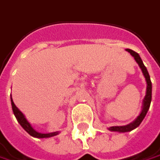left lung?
Segmentation results:
<instances>
[{
  "instance_id": "8db88e82",
  "label": "left lung",
  "mask_w": 160,
  "mask_h": 160,
  "mask_svg": "<svg viewBox=\"0 0 160 160\" xmlns=\"http://www.w3.org/2000/svg\"><path fill=\"white\" fill-rule=\"evenodd\" d=\"M126 51L131 53V55L134 58L136 62L138 63V65L140 66L142 72L143 73V76L145 77V80L147 82V88H146V95L144 97L142 100V111L140 113V115L137 116L135 120L132 122L131 123H129L127 125H122V126H112L109 127L108 130L111 132H131L133 129L137 128L141 122H142L144 117L146 116L148 110H149L150 103H151V95H152V84H151V80H150V77H149V72L147 71V68L143 64V62L142 58L140 57L139 53H137L134 51L131 50V49H126Z\"/></svg>"
}]
</instances>
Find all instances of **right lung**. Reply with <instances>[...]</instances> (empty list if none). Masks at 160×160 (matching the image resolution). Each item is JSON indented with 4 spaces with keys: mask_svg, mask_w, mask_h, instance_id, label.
Segmentation results:
<instances>
[{
    "mask_svg": "<svg viewBox=\"0 0 160 160\" xmlns=\"http://www.w3.org/2000/svg\"><path fill=\"white\" fill-rule=\"evenodd\" d=\"M11 107H12V111H13V114L15 115V117L17 118L18 122H19V124L22 126V128L24 129L25 131L30 134L32 137H35V138H40V139H43V138H50L52 136L57 135L59 133V132H49V133H42V132H37L35 129L33 128L31 126V124L28 122V121L26 119L25 115H23V113L18 109V108L15 106L14 102L12 100V98H11Z\"/></svg>",
    "mask_w": 160,
    "mask_h": 160,
    "instance_id": "obj_1",
    "label": "right lung"
}]
</instances>
